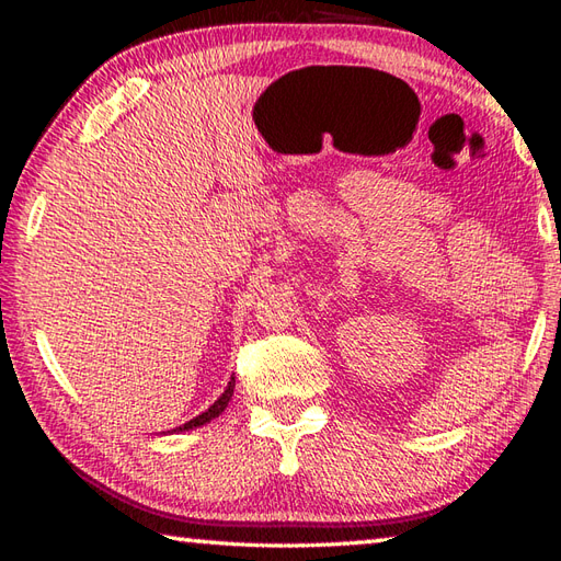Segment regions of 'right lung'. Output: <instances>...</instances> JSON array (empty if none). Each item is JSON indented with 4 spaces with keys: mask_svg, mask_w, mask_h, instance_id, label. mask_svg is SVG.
<instances>
[{
    "mask_svg": "<svg viewBox=\"0 0 561 561\" xmlns=\"http://www.w3.org/2000/svg\"><path fill=\"white\" fill-rule=\"evenodd\" d=\"M233 388H236V378L231 376V380H229V386H226V390L221 392V396L217 398V402L211 404L209 410H205L202 414H197L195 420H190V422H185L183 426H175V428H171L169 434H183V432H190V428H197V426H205V424H209L211 420H217V416L229 408V400L233 398ZM165 434V432H163Z\"/></svg>",
    "mask_w": 561,
    "mask_h": 561,
    "instance_id": "right-lung-1",
    "label": "right lung"
}]
</instances>
